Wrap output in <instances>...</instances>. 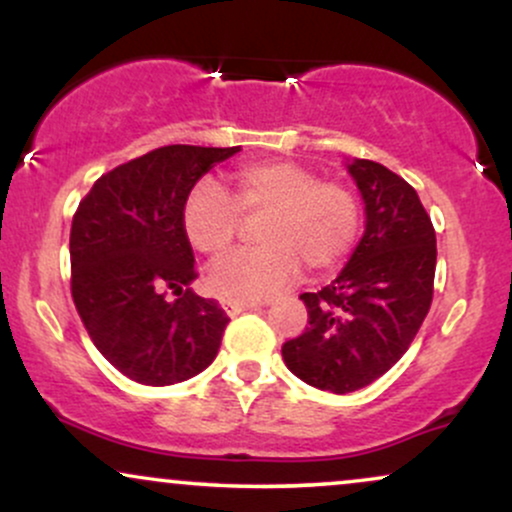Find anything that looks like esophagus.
Returning <instances> with one entry per match:
<instances>
[{
  "label": "esophagus",
  "instance_id": "1",
  "mask_svg": "<svg viewBox=\"0 0 512 512\" xmlns=\"http://www.w3.org/2000/svg\"><path fill=\"white\" fill-rule=\"evenodd\" d=\"M264 303H255V301H248V303H243V301H223V310H226L228 315L231 317H236V315H240V313H245V310H257V308H262Z\"/></svg>",
  "mask_w": 512,
  "mask_h": 512
}]
</instances>
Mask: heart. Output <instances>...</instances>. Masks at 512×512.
Listing matches in <instances>:
<instances>
[{
	"instance_id": "obj_1",
	"label": "heart",
	"mask_w": 512,
	"mask_h": 512,
	"mask_svg": "<svg viewBox=\"0 0 512 512\" xmlns=\"http://www.w3.org/2000/svg\"><path fill=\"white\" fill-rule=\"evenodd\" d=\"M245 221H260V250L226 257L209 274L223 301H262L301 274H330L354 250L361 204L349 185L322 180L313 168L286 158H264L231 173L228 197L199 182L182 202V233L197 252L223 257L238 243Z\"/></svg>"
}]
</instances>
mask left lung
<instances>
[{"label":"left lung","mask_w":512,"mask_h":512,"mask_svg":"<svg viewBox=\"0 0 512 512\" xmlns=\"http://www.w3.org/2000/svg\"><path fill=\"white\" fill-rule=\"evenodd\" d=\"M349 173L366 202V233L332 284L303 293L308 325L281 346L293 375L337 395L370 385L404 356L436 276V228L414 187L366 158Z\"/></svg>","instance_id":"8db88e82"}]
</instances>
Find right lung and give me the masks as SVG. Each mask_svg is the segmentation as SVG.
I'll return each mask as SVG.
<instances>
[{"mask_svg": "<svg viewBox=\"0 0 512 512\" xmlns=\"http://www.w3.org/2000/svg\"><path fill=\"white\" fill-rule=\"evenodd\" d=\"M236 151L161 146L101 175L74 211L76 313L96 349L134 383H182L219 354L231 320L214 298L190 289L197 269L182 233V202L214 163Z\"/></svg>", "mask_w": 512, "mask_h": 512, "instance_id": "right-lung-1", "label": "right lung"}]
</instances>
